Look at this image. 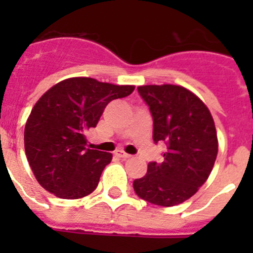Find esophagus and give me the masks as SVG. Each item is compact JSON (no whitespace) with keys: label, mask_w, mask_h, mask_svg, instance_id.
I'll use <instances>...</instances> for the list:
<instances>
[{"label":"esophagus","mask_w":253,"mask_h":253,"mask_svg":"<svg viewBox=\"0 0 253 253\" xmlns=\"http://www.w3.org/2000/svg\"><path fill=\"white\" fill-rule=\"evenodd\" d=\"M115 154L116 156H118V157L119 158H129L130 157V154H128V153H125V152H123V151H116L115 152Z\"/></svg>","instance_id":"34e87169"}]
</instances>
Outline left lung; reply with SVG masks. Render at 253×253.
<instances>
[{
	"instance_id": "obj_1",
	"label": "left lung",
	"mask_w": 253,
	"mask_h": 253,
	"mask_svg": "<svg viewBox=\"0 0 253 253\" xmlns=\"http://www.w3.org/2000/svg\"><path fill=\"white\" fill-rule=\"evenodd\" d=\"M153 118L154 143L166 144L163 162H149L146 176L133 181L140 199L160 207H175L204 184L218 154L213 116L204 102L185 87H138Z\"/></svg>"
}]
</instances>
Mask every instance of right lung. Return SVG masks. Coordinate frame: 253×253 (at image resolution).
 <instances>
[{"instance_id":"right-lung-1","label":"right lung","mask_w":253,"mask_h":253,"mask_svg":"<svg viewBox=\"0 0 253 253\" xmlns=\"http://www.w3.org/2000/svg\"><path fill=\"white\" fill-rule=\"evenodd\" d=\"M134 86L73 77L49 88L31 110L24 142L29 165L46 191L80 199L97 187L113 154L87 148L86 131L95 128L110 101L126 97Z\"/></svg>"}]
</instances>
